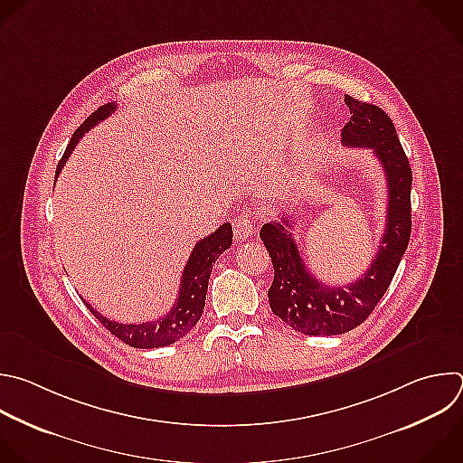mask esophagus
Segmentation results:
<instances>
[{"mask_svg": "<svg viewBox=\"0 0 463 463\" xmlns=\"http://www.w3.org/2000/svg\"><path fill=\"white\" fill-rule=\"evenodd\" d=\"M232 231H234L236 240L243 241V240H247V238L252 234V231H254V222L250 220L249 214L243 213V214H240L238 218L232 220Z\"/></svg>", "mask_w": 463, "mask_h": 463, "instance_id": "esophagus-1", "label": "esophagus"}]
</instances>
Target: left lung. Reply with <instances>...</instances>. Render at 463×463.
<instances>
[{
    "instance_id": "left-lung-1",
    "label": "left lung",
    "mask_w": 463,
    "mask_h": 463,
    "mask_svg": "<svg viewBox=\"0 0 463 463\" xmlns=\"http://www.w3.org/2000/svg\"><path fill=\"white\" fill-rule=\"evenodd\" d=\"M351 119L342 130L345 146H367L387 176V223L374 260L362 278L345 285H326L305 267L287 218L265 223L260 238L269 250L274 279L269 288L272 313L307 336L344 335L364 324L389 288L411 238L412 173L394 123L376 105L345 96Z\"/></svg>"
}]
</instances>
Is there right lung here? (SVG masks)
Instances as JSON below:
<instances>
[{"mask_svg":"<svg viewBox=\"0 0 463 463\" xmlns=\"http://www.w3.org/2000/svg\"><path fill=\"white\" fill-rule=\"evenodd\" d=\"M116 110V103H107L101 105L98 110H94L72 134L63 156L58 164L56 169V178L60 176L65 162L76 148L78 141L81 136L90 130L94 125L109 118ZM232 245V227L231 223H223L220 229H216L211 236L200 240L193 252L191 258L184 269L182 281H180V290L176 296L175 305L171 309L152 322H143V324H119L107 320L103 315H99L90 303L83 299L87 305V309L99 320V324L114 335L118 340L123 344L134 347V349H158L171 345L178 340H182L200 320L203 307H205V296H207V287H209V278L213 272V265L218 260L222 252H225Z\"/></svg>","mask_w":463,"mask_h":463,"instance_id":"1","label":"right lung"}]
</instances>
